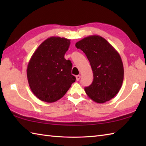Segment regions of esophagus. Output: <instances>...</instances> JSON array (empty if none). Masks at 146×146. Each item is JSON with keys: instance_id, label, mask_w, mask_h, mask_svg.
Here are the masks:
<instances>
[{"instance_id": "1", "label": "esophagus", "mask_w": 146, "mask_h": 146, "mask_svg": "<svg viewBox=\"0 0 146 146\" xmlns=\"http://www.w3.org/2000/svg\"><path fill=\"white\" fill-rule=\"evenodd\" d=\"M80 78H81V76L80 75H76V81H79Z\"/></svg>"}]
</instances>
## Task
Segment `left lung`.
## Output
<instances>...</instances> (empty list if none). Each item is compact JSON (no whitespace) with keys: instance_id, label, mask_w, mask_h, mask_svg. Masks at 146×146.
<instances>
[{"instance_id":"1","label":"left lung","mask_w":146,"mask_h":146,"mask_svg":"<svg viewBox=\"0 0 146 146\" xmlns=\"http://www.w3.org/2000/svg\"><path fill=\"white\" fill-rule=\"evenodd\" d=\"M86 54L94 74V81L85 88L92 100L104 104L115 96L123 80L122 59L116 49L106 39L98 35L90 36L75 44Z\"/></svg>"}]
</instances>
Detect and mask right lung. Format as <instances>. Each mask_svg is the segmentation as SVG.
Instances as JSON below:
<instances>
[{
	"label": "right lung",
	"instance_id": "add662e5",
	"mask_svg": "<svg viewBox=\"0 0 146 146\" xmlns=\"http://www.w3.org/2000/svg\"><path fill=\"white\" fill-rule=\"evenodd\" d=\"M70 40L52 36L34 52L27 68L29 85L36 97L52 103L60 100L76 78L71 75L72 63L64 58Z\"/></svg>",
	"mask_w": 146,
	"mask_h": 146
}]
</instances>
